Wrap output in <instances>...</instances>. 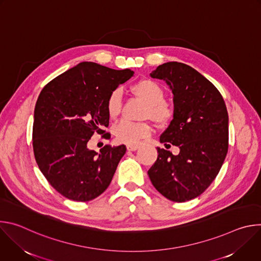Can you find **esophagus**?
Here are the masks:
<instances>
[{
	"label": "esophagus",
	"instance_id": "esophagus-1",
	"mask_svg": "<svg viewBox=\"0 0 261 261\" xmlns=\"http://www.w3.org/2000/svg\"><path fill=\"white\" fill-rule=\"evenodd\" d=\"M138 148H139V146H138V145H130V144H128V145H127V150H128V151H132V152H134V151L138 150Z\"/></svg>",
	"mask_w": 261,
	"mask_h": 261
}]
</instances>
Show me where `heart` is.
Segmentation results:
<instances>
[{
	"label": "heart",
	"instance_id": "obj_1",
	"mask_svg": "<svg viewBox=\"0 0 261 261\" xmlns=\"http://www.w3.org/2000/svg\"><path fill=\"white\" fill-rule=\"evenodd\" d=\"M132 92L144 99L148 106L145 108L144 117L152 118L158 124H165L171 120L173 116L172 107L166 103L165 92L163 88L152 80H142L136 83L132 88ZM123 93L121 89L111 91L105 102V109L110 119H116L122 110ZM117 141L130 145L137 144L141 139L152 134V127L144 122H131L122 120L113 129Z\"/></svg>",
	"mask_w": 261,
	"mask_h": 261
}]
</instances>
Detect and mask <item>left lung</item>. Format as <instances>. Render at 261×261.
<instances>
[{
	"instance_id": "left-lung-1",
	"label": "left lung",
	"mask_w": 261,
	"mask_h": 261,
	"mask_svg": "<svg viewBox=\"0 0 261 261\" xmlns=\"http://www.w3.org/2000/svg\"><path fill=\"white\" fill-rule=\"evenodd\" d=\"M174 95L173 120L160 141L179 147L178 155L157 147L147 174L154 187L175 202L202 194L218 175L228 152V113L218 89L192 67L168 62L151 73Z\"/></svg>"
}]
</instances>
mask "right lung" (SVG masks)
<instances>
[{
    "label": "right lung",
    "instance_id": "obj_1",
    "mask_svg": "<svg viewBox=\"0 0 261 261\" xmlns=\"http://www.w3.org/2000/svg\"><path fill=\"white\" fill-rule=\"evenodd\" d=\"M134 72L84 62L49 82L36 102L33 150L39 169L53 187L74 201H90L102 194L126 153L124 144L88 148L90 138L105 132L109 93Z\"/></svg>",
    "mask_w": 261,
    "mask_h": 261
}]
</instances>
